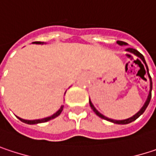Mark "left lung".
I'll use <instances>...</instances> for the list:
<instances>
[{
    "label": "left lung",
    "instance_id": "obj_1",
    "mask_svg": "<svg viewBox=\"0 0 156 156\" xmlns=\"http://www.w3.org/2000/svg\"><path fill=\"white\" fill-rule=\"evenodd\" d=\"M117 44H118V45H120V46H126V45H128L127 43H126V42H124V41H117ZM126 50V51H128L129 53H132V54H134L135 56L138 57L141 60L144 62V64L145 65V68H146V69H147V75H148L149 80H150V90H149V94H148V97H147V98H146V101L144 102V106L142 107V108H141L140 110L136 114V115H134L133 116H131V117H129V118H126V119H124V120H115V119H111V118H108V117L105 116V115H102L100 112H98V111L97 110V108L94 107V105L92 104V102L90 101V99H89V105H90L91 108L93 109V111L96 113V115H98L99 117H101V118H103V119H105V120H108V121H109V122H112V123H114V124H118V125H126V124H129V123H131V122H133V121L136 120V119L140 116L145 111V109H146V108L148 107V105H149V103H150L151 97H152V78H151L150 75H149V73H148V67H147V65H146V62H145V60H144V56L141 54L139 51H137L136 49L132 48H127Z\"/></svg>",
    "mask_w": 156,
    "mask_h": 156
}]
</instances>
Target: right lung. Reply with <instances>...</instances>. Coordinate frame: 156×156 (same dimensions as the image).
Returning a JSON list of instances; mask_svg holds the SVG:
<instances>
[{
	"mask_svg": "<svg viewBox=\"0 0 156 156\" xmlns=\"http://www.w3.org/2000/svg\"><path fill=\"white\" fill-rule=\"evenodd\" d=\"M32 43H33V44H45V42H41V41H34V42H32ZM63 108H64V106L62 105V106L60 107V108L58 109L56 113H54L52 115L48 116V117H45V118H41V119L26 120V119H22V118H20V117H19V116H17V117H18L21 122L26 123V124H29V125H35V124H39V123H45V122H48V121H49V120H51V119H53V118L58 116V115L61 114V112H62V110H63Z\"/></svg>",
	"mask_w": 156,
	"mask_h": 156,
	"instance_id": "obj_1",
	"label": "right lung"
}]
</instances>
